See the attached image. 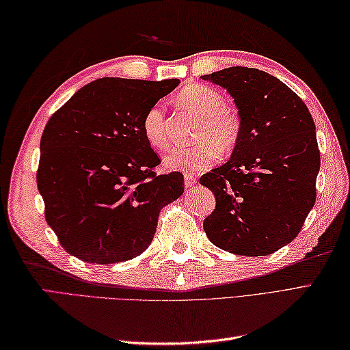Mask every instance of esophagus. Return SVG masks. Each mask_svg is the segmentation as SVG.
<instances>
[{
	"mask_svg": "<svg viewBox=\"0 0 350 350\" xmlns=\"http://www.w3.org/2000/svg\"><path fill=\"white\" fill-rule=\"evenodd\" d=\"M183 177H185V185H187L188 188H192V187H194V185L197 183V179H196V176H194V174L187 173V174H185Z\"/></svg>",
	"mask_w": 350,
	"mask_h": 350,
	"instance_id": "34e87169",
	"label": "esophagus"
}]
</instances>
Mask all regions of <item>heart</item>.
<instances>
[{
  "instance_id": "obj_1",
  "label": "heart",
  "mask_w": 350,
  "mask_h": 350,
  "mask_svg": "<svg viewBox=\"0 0 350 350\" xmlns=\"http://www.w3.org/2000/svg\"><path fill=\"white\" fill-rule=\"evenodd\" d=\"M182 107L202 116L197 126L198 143L189 147H173L163 156L168 170H204L217 163L222 152L233 150L241 138V120L226 107V99L212 87L188 85L177 96ZM146 141L156 150L168 146V122L162 105L156 103L146 111L141 123Z\"/></svg>"
}]
</instances>
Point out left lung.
Here are the masks:
<instances>
[{
	"label": "left lung",
	"instance_id": "obj_1",
	"mask_svg": "<svg viewBox=\"0 0 350 350\" xmlns=\"http://www.w3.org/2000/svg\"><path fill=\"white\" fill-rule=\"evenodd\" d=\"M202 78L226 88L241 118L230 159L200 177L217 200L203 228L233 254H272L298 236L316 202L321 152L313 117L298 94L263 70L234 66Z\"/></svg>",
	"mask_w": 350,
	"mask_h": 350
}]
</instances>
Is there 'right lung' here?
<instances>
[{
  "mask_svg": "<svg viewBox=\"0 0 350 350\" xmlns=\"http://www.w3.org/2000/svg\"><path fill=\"white\" fill-rule=\"evenodd\" d=\"M179 79L100 78L72 96L44 126L37 188L62 247L87 263H120L153 241L183 174L158 176L161 161L141 123Z\"/></svg>",
  "mask_w": 350,
  "mask_h": 350,
  "instance_id": "right-lung-1",
  "label": "right lung"
}]
</instances>
